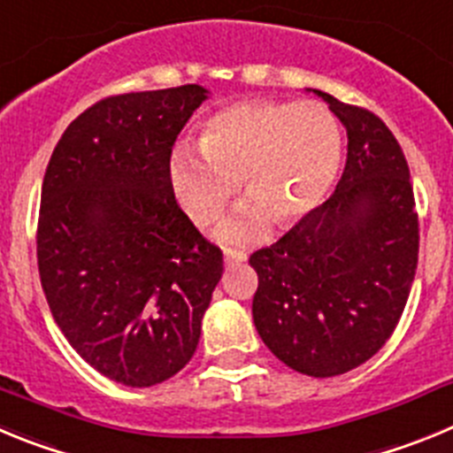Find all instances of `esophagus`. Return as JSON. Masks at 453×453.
Masks as SVG:
<instances>
[{"label": "esophagus", "instance_id": "1", "mask_svg": "<svg viewBox=\"0 0 453 453\" xmlns=\"http://www.w3.org/2000/svg\"><path fill=\"white\" fill-rule=\"evenodd\" d=\"M223 259H226V266H236V264H243L248 259V255L243 250H226V255H223Z\"/></svg>", "mask_w": 453, "mask_h": 453}]
</instances>
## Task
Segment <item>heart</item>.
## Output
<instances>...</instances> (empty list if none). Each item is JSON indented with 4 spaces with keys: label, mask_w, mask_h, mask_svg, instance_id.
Masks as SVG:
<instances>
[{
    "label": "heart",
    "mask_w": 453,
    "mask_h": 453,
    "mask_svg": "<svg viewBox=\"0 0 453 453\" xmlns=\"http://www.w3.org/2000/svg\"><path fill=\"white\" fill-rule=\"evenodd\" d=\"M341 153L338 121L320 101H242L207 119L201 149H173L169 182L187 217L207 226L243 178L252 201L219 226V236L246 243L271 221L291 227L309 217L332 189Z\"/></svg>",
    "instance_id": "b5f03b06"
}]
</instances>
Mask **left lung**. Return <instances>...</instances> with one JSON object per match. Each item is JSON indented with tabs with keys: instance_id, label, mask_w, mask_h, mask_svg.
<instances>
[{
	"instance_id": "left-lung-1",
	"label": "left lung",
	"mask_w": 453,
	"mask_h": 453,
	"mask_svg": "<svg viewBox=\"0 0 453 453\" xmlns=\"http://www.w3.org/2000/svg\"><path fill=\"white\" fill-rule=\"evenodd\" d=\"M348 130L336 191L250 255L252 320L282 364L336 377L384 348L418 268L419 227L404 150L374 112L313 89Z\"/></svg>"
}]
</instances>
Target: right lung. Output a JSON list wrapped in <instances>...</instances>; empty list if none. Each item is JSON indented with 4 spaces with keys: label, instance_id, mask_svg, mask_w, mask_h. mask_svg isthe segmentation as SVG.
<instances>
[{
    "label": "right lung",
    "instance_id": "add662e5",
    "mask_svg": "<svg viewBox=\"0 0 453 453\" xmlns=\"http://www.w3.org/2000/svg\"><path fill=\"white\" fill-rule=\"evenodd\" d=\"M201 85L130 92L76 117L47 165L38 271L69 345L117 384L146 388L194 357L223 252L176 203L169 157Z\"/></svg>",
    "mask_w": 453,
    "mask_h": 453
}]
</instances>
